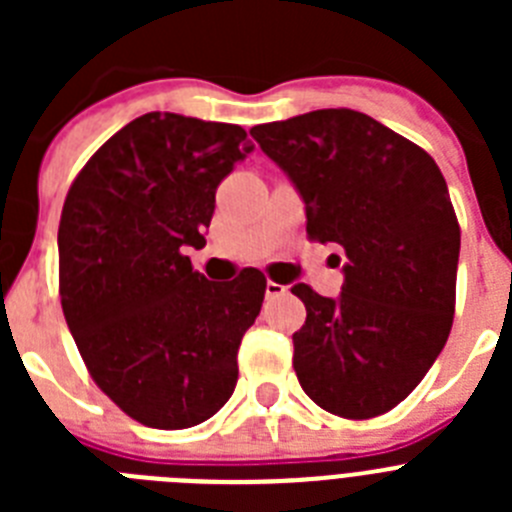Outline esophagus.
<instances>
[{
  "label": "esophagus",
  "mask_w": 512,
  "mask_h": 512,
  "mask_svg": "<svg viewBox=\"0 0 512 512\" xmlns=\"http://www.w3.org/2000/svg\"><path fill=\"white\" fill-rule=\"evenodd\" d=\"M282 295H287V287H284V284H277V282H266V297H269V300H274V297H282Z\"/></svg>",
  "instance_id": "obj_1"
}]
</instances>
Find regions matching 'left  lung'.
<instances>
[{
	"label": "left lung",
	"mask_w": 512,
	"mask_h": 512,
	"mask_svg": "<svg viewBox=\"0 0 512 512\" xmlns=\"http://www.w3.org/2000/svg\"><path fill=\"white\" fill-rule=\"evenodd\" d=\"M251 135L295 184L307 235L346 253L338 297L292 287L307 310L292 336L302 390L341 418L387 413L431 369L454 320L461 233L446 179L364 112H305Z\"/></svg>",
	"instance_id": "8db88e82"
}]
</instances>
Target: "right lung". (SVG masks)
I'll return each instance as SVG.
<instances>
[{"mask_svg": "<svg viewBox=\"0 0 512 512\" xmlns=\"http://www.w3.org/2000/svg\"><path fill=\"white\" fill-rule=\"evenodd\" d=\"M253 151L241 125L148 112L117 130L71 184L58 225L61 307L99 390L138 423H205L238 382L241 338L266 279L192 269L217 184Z\"/></svg>", "mask_w": 512, "mask_h": 512, "instance_id": "add662e5", "label": "right lung"}]
</instances>
